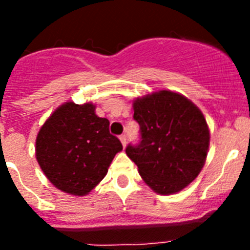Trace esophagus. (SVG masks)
Listing matches in <instances>:
<instances>
[{"label": "esophagus", "mask_w": 250, "mask_h": 250, "mask_svg": "<svg viewBox=\"0 0 250 250\" xmlns=\"http://www.w3.org/2000/svg\"><path fill=\"white\" fill-rule=\"evenodd\" d=\"M120 141H121V144H123L124 147L126 146V136H125V135H121V136H120Z\"/></svg>", "instance_id": "esophagus-1"}]
</instances>
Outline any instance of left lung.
Returning a JSON list of instances; mask_svg holds the SVG:
<instances>
[{"instance_id":"1","label":"left lung","mask_w":250,"mask_h":250,"mask_svg":"<svg viewBox=\"0 0 250 250\" xmlns=\"http://www.w3.org/2000/svg\"><path fill=\"white\" fill-rule=\"evenodd\" d=\"M134 120L140 125V143L129 144L126 155L155 193H178L199 175L209 149V127L200 109L169 90L138 98Z\"/></svg>"}]
</instances>
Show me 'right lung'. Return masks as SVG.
Wrapping results in <instances>:
<instances>
[{"label": "right lung", "instance_id": "1", "mask_svg": "<svg viewBox=\"0 0 250 250\" xmlns=\"http://www.w3.org/2000/svg\"><path fill=\"white\" fill-rule=\"evenodd\" d=\"M109 125L107 119L95 114L91 103L72 101L45 121L36 138V159L57 189L83 196L105 178L114 156L123 150Z\"/></svg>", "mask_w": 250, "mask_h": 250}]
</instances>
